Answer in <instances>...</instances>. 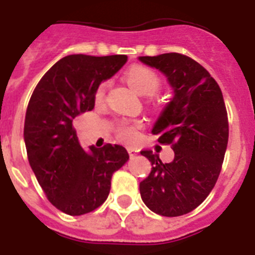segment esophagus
Wrapping results in <instances>:
<instances>
[{"label": "esophagus", "mask_w": 255, "mask_h": 255, "mask_svg": "<svg viewBox=\"0 0 255 255\" xmlns=\"http://www.w3.org/2000/svg\"><path fill=\"white\" fill-rule=\"evenodd\" d=\"M138 150L137 149H134V147H128V154H129V157L131 158H134L136 155H137Z\"/></svg>", "instance_id": "34e87169"}]
</instances>
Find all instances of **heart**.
<instances>
[{
  "label": "heart",
  "instance_id": "1",
  "mask_svg": "<svg viewBox=\"0 0 255 255\" xmlns=\"http://www.w3.org/2000/svg\"><path fill=\"white\" fill-rule=\"evenodd\" d=\"M128 84L133 88L134 91L138 92L140 95H154L159 91L162 80L158 76V74L151 68L146 66L136 65L132 66L126 74ZM106 89H108V83H102L96 91L95 98L97 102H102L106 95ZM141 122L138 121H122L118 123L115 132L119 140L132 144L137 140L138 137V129L141 128Z\"/></svg>",
  "mask_w": 255,
  "mask_h": 255
}]
</instances>
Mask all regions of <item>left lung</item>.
Here are the masks:
<instances>
[{
    "label": "left lung",
    "mask_w": 255,
    "mask_h": 255,
    "mask_svg": "<svg viewBox=\"0 0 255 255\" xmlns=\"http://www.w3.org/2000/svg\"><path fill=\"white\" fill-rule=\"evenodd\" d=\"M167 76L175 96L151 133L171 145L175 158L162 163L142 150L153 170L140 183L141 198L162 217H180L200 206L215 187L228 144V117L219 85L206 68L188 55L166 53L140 57Z\"/></svg>",
    "instance_id": "left-lung-1"
}]
</instances>
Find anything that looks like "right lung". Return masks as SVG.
<instances>
[{
    "label": "right lung",
    "mask_w": 255,
    "mask_h": 255,
    "mask_svg": "<svg viewBox=\"0 0 255 255\" xmlns=\"http://www.w3.org/2000/svg\"><path fill=\"white\" fill-rule=\"evenodd\" d=\"M127 62V55H67L38 81L27 106V157L51 205L68 215L91 213L104 204L111 177L129 159L121 145L87 151L74 128L75 117L95 108V93Z\"/></svg>",
    "instance_id": "right-lung-1"
}]
</instances>
